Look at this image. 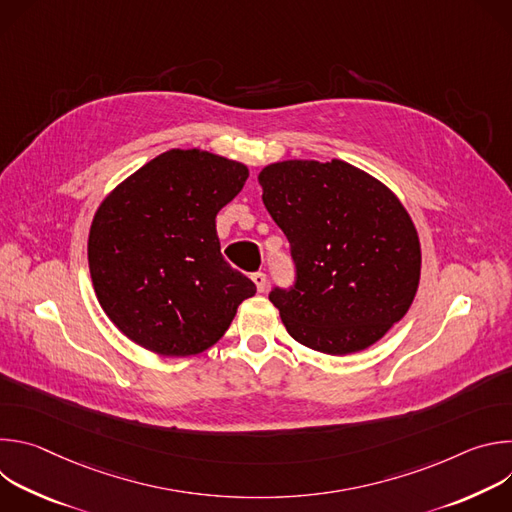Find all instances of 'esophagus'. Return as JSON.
<instances>
[{
	"label": "esophagus",
	"mask_w": 512,
	"mask_h": 512,
	"mask_svg": "<svg viewBox=\"0 0 512 512\" xmlns=\"http://www.w3.org/2000/svg\"><path fill=\"white\" fill-rule=\"evenodd\" d=\"M251 279H253V283L257 285V291H259V294H263V291L267 289V275H265L263 271H255V273L251 275Z\"/></svg>",
	"instance_id": "esophagus-1"
}]
</instances>
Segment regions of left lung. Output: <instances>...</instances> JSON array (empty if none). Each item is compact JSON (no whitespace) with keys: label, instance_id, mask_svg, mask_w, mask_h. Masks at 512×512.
I'll return each instance as SVG.
<instances>
[{"label":"left lung","instance_id":"1","mask_svg":"<svg viewBox=\"0 0 512 512\" xmlns=\"http://www.w3.org/2000/svg\"><path fill=\"white\" fill-rule=\"evenodd\" d=\"M259 184L296 265L294 285L269 294L287 332L334 356L383 338L407 314L421 271L399 198L342 160L277 162Z\"/></svg>","mask_w":512,"mask_h":512}]
</instances>
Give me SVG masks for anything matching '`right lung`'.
<instances>
[{
    "instance_id": "right-lung-1",
    "label": "right lung",
    "mask_w": 512,
    "mask_h": 512,
    "mask_svg": "<svg viewBox=\"0 0 512 512\" xmlns=\"http://www.w3.org/2000/svg\"><path fill=\"white\" fill-rule=\"evenodd\" d=\"M247 178L239 162L170 150L103 200L89 269L101 308L129 340L164 356L202 352L255 296V283L221 255L214 221Z\"/></svg>"
}]
</instances>
